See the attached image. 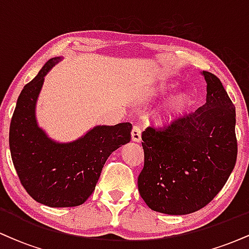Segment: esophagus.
<instances>
[{
	"label": "esophagus",
	"instance_id": "1",
	"mask_svg": "<svg viewBox=\"0 0 249 249\" xmlns=\"http://www.w3.org/2000/svg\"><path fill=\"white\" fill-rule=\"evenodd\" d=\"M131 138H132L133 142H139L142 141L141 127L137 126V125H134V126L132 127V131H131Z\"/></svg>",
	"mask_w": 249,
	"mask_h": 249
}]
</instances>
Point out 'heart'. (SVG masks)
Returning <instances> with one entry per match:
<instances>
[{"label": "heart", "mask_w": 249, "mask_h": 249, "mask_svg": "<svg viewBox=\"0 0 249 249\" xmlns=\"http://www.w3.org/2000/svg\"><path fill=\"white\" fill-rule=\"evenodd\" d=\"M191 102V96L188 92H182L177 97L176 101H174V107H176L178 110H182L190 104Z\"/></svg>", "instance_id": "b5f03b06"}]
</instances>
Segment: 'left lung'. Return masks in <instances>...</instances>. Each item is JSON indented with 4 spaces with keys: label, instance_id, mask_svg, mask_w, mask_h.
Listing matches in <instances>:
<instances>
[{
    "label": "left lung",
    "instance_id": "left-lung-1",
    "mask_svg": "<svg viewBox=\"0 0 249 249\" xmlns=\"http://www.w3.org/2000/svg\"><path fill=\"white\" fill-rule=\"evenodd\" d=\"M202 75L207 95L201 107L142 134L144 167L138 190L156 212L199 211L221 191L235 166V107L218 77L208 71Z\"/></svg>",
    "mask_w": 249,
    "mask_h": 249
}]
</instances>
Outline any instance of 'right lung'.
Returning <instances> with one entry per match:
<instances>
[{
    "mask_svg": "<svg viewBox=\"0 0 249 249\" xmlns=\"http://www.w3.org/2000/svg\"><path fill=\"white\" fill-rule=\"evenodd\" d=\"M53 57L19 93L9 128L14 166L28 194L49 207H73L95 191L110 154L131 141L130 123L98 125L81 138L57 142L36 121V102L44 77L61 61Z\"/></svg>",
    "mask_w": 249,
    "mask_h": 249,
    "instance_id": "obj_1",
    "label": "right lung"
}]
</instances>
